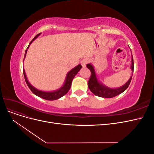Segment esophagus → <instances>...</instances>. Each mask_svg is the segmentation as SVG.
Returning a JSON list of instances; mask_svg holds the SVG:
<instances>
[{
	"label": "esophagus",
	"instance_id": "1",
	"mask_svg": "<svg viewBox=\"0 0 154 154\" xmlns=\"http://www.w3.org/2000/svg\"><path fill=\"white\" fill-rule=\"evenodd\" d=\"M87 60H85V59L83 60L81 62V65H82L83 67H86V65H87Z\"/></svg>",
	"mask_w": 154,
	"mask_h": 154
}]
</instances>
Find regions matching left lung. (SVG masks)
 Here are the masks:
<instances>
[{
    "label": "left lung",
    "instance_id": "1",
    "mask_svg": "<svg viewBox=\"0 0 154 154\" xmlns=\"http://www.w3.org/2000/svg\"><path fill=\"white\" fill-rule=\"evenodd\" d=\"M87 67L90 70L91 72V77L88 82V88H89L90 91L93 93V94L99 97H105V98H111V97H113L120 94L121 93L124 92L128 88V87L129 86L130 83V82H131V80H132V76H130L129 80L126 82L123 86L118 87V88H110L109 87L105 85L98 80L95 72L94 67L91 63L87 64ZM130 69H131L132 74H133L134 60H133L132 54L131 66H130Z\"/></svg>",
    "mask_w": 154,
    "mask_h": 154
}]
</instances>
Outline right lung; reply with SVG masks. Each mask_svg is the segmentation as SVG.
Wrapping results in <instances>:
<instances>
[{"label": "right lung", "instance_id": "right-lung-1", "mask_svg": "<svg viewBox=\"0 0 154 154\" xmlns=\"http://www.w3.org/2000/svg\"><path fill=\"white\" fill-rule=\"evenodd\" d=\"M40 34L37 35L36 36H35V38L32 40V41L30 42V44H29L28 47L26 49V52H25V54H24V60L26 58V53L27 49H28L30 44L32 43V42H33L37 37H38ZM24 62V61H23ZM82 68V66H81L80 64L78 65L77 66H76L75 67H74L72 69H71L66 75V80H65V82L63 83V85L60 87L58 89L54 91H51V92H46V91H40L38 89H37L35 87H34L32 86L31 83L29 82V81L27 80V78L26 77V72L24 71V69H23V72H24V78H25V81L27 83V86L29 87V88H30V90L31 91V92L35 94V95H36L37 96L40 97L42 98L47 100H58L60 97H62V96H63L64 95H66L67 93L68 92V91H69L70 88H71V83L72 81L73 80V78H74L77 73L80 71V70Z\"/></svg>", "mask_w": 154, "mask_h": 154}]
</instances>
